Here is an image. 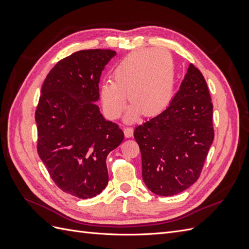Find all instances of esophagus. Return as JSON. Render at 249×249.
<instances>
[{
  "instance_id": "34e87169",
  "label": "esophagus",
  "mask_w": 249,
  "mask_h": 249,
  "mask_svg": "<svg viewBox=\"0 0 249 249\" xmlns=\"http://www.w3.org/2000/svg\"><path fill=\"white\" fill-rule=\"evenodd\" d=\"M124 136L126 138H131L134 134V130L132 129V127H124Z\"/></svg>"
}]
</instances>
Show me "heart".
I'll list each match as a JSON object with an SVG mask.
<instances>
[{
	"label": "heart",
	"instance_id": "obj_1",
	"mask_svg": "<svg viewBox=\"0 0 249 249\" xmlns=\"http://www.w3.org/2000/svg\"><path fill=\"white\" fill-rule=\"evenodd\" d=\"M176 82L175 63L165 50H144L131 53L113 71V81H105L100 96L105 114L116 119L123 114L126 94L132 106L126 114L133 122L142 113L156 116L166 108Z\"/></svg>",
	"mask_w": 249,
	"mask_h": 249
}]
</instances>
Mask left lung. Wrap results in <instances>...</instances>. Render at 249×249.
Returning <instances> with one entry per match:
<instances>
[{
	"label": "left lung",
	"instance_id": "1",
	"mask_svg": "<svg viewBox=\"0 0 249 249\" xmlns=\"http://www.w3.org/2000/svg\"><path fill=\"white\" fill-rule=\"evenodd\" d=\"M142 178L160 196H172L198 179L214 140L213 104L202 73L192 63L169 106L134 131Z\"/></svg>",
	"mask_w": 249,
	"mask_h": 249
}]
</instances>
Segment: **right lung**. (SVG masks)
Instances as JSON below:
<instances>
[{
    "instance_id": "1",
    "label": "right lung",
    "mask_w": 249,
    "mask_h": 249,
    "mask_svg": "<svg viewBox=\"0 0 249 249\" xmlns=\"http://www.w3.org/2000/svg\"><path fill=\"white\" fill-rule=\"evenodd\" d=\"M115 55L83 50L60 60L43 82L35 112L39 158L60 189L83 199L106 188L107 156L124 138L94 104L102 71Z\"/></svg>"
}]
</instances>
